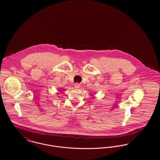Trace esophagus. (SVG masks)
I'll return each instance as SVG.
<instances>
[{"label": "esophagus", "mask_w": 160, "mask_h": 160, "mask_svg": "<svg viewBox=\"0 0 160 160\" xmlns=\"http://www.w3.org/2000/svg\"><path fill=\"white\" fill-rule=\"evenodd\" d=\"M80 84H78V83H76V84H74V88H76V89H79V88H80Z\"/></svg>", "instance_id": "esophagus-1"}]
</instances>
